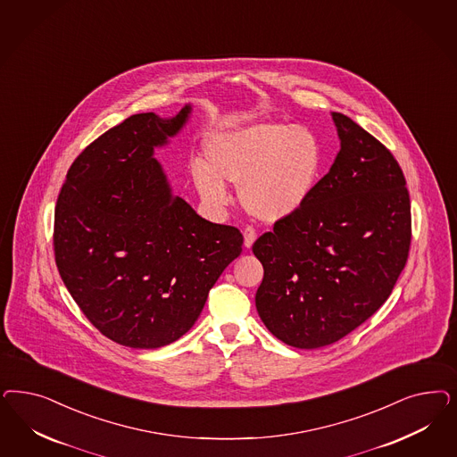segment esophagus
Wrapping results in <instances>:
<instances>
[{"instance_id": "1", "label": "esophagus", "mask_w": 457, "mask_h": 457, "mask_svg": "<svg viewBox=\"0 0 457 457\" xmlns=\"http://www.w3.org/2000/svg\"><path fill=\"white\" fill-rule=\"evenodd\" d=\"M255 238H257L255 228H253V227H245V230H244V245H245L247 249H251L252 244L255 242Z\"/></svg>"}]
</instances>
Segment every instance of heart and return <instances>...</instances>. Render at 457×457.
<instances>
[{
	"instance_id": "heart-1",
	"label": "heart",
	"mask_w": 457,
	"mask_h": 457,
	"mask_svg": "<svg viewBox=\"0 0 457 457\" xmlns=\"http://www.w3.org/2000/svg\"><path fill=\"white\" fill-rule=\"evenodd\" d=\"M193 181L206 204L225 205V181L238 183L242 206L257 220L276 223L297 213L314 192L324 168L323 146L306 128L255 122L213 134Z\"/></svg>"
}]
</instances>
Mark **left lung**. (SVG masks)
I'll return each mask as SVG.
<instances>
[{"label":"left lung","mask_w":457,"mask_h":457,"mask_svg":"<svg viewBox=\"0 0 457 457\" xmlns=\"http://www.w3.org/2000/svg\"><path fill=\"white\" fill-rule=\"evenodd\" d=\"M331 116L341 141L333 166L306 205L252 245L264 267L257 312L276 338L303 350L338 341L382 306L412 238L397 160L348 116Z\"/></svg>","instance_id":"1"}]
</instances>
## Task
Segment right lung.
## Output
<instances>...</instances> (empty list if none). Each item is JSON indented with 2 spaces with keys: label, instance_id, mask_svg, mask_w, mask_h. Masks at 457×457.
Instances as JSON below:
<instances>
[{
  "label": "right lung",
  "instance_id": "add662e5",
  "mask_svg": "<svg viewBox=\"0 0 457 457\" xmlns=\"http://www.w3.org/2000/svg\"><path fill=\"white\" fill-rule=\"evenodd\" d=\"M190 112L134 114L105 131L75 158L55 206L60 278L88 321L129 348L181 338L242 252L240 230L173 195L153 156Z\"/></svg>",
  "mask_w": 457,
  "mask_h": 457
}]
</instances>
